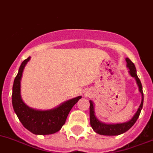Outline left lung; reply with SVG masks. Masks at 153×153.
Here are the masks:
<instances>
[{"instance_id": "1", "label": "left lung", "mask_w": 153, "mask_h": 153, "mask_svg": "<svg viewBox=\"0 0 153 153\" xmlns=\"http://www.w3.org/2000/svg\"><path fill=\"white\" fill-rule=\"evenodd\" d=\"M126 62H127V66L129 69V74L132 77L135 78L136 79L137 84L139 86V91L142 94V102H141L140 106H139V109L135 113V114L133 116L130 121L125 122V123L121 124H104L100 122L94 115V105H93V102L91 100H90V121H91V125L92 128L96 131L97 134L103 135H121L122 133L127 131L128 130L131 128L132 127L134 124L135 123V121H137L138 117H139V114L141 113V111L142 109V106H143V91H142V86L141 83L140 79L138 77L136 74V69L132 62H131L128 58H126Z\"/></svg>"}]
</instances>
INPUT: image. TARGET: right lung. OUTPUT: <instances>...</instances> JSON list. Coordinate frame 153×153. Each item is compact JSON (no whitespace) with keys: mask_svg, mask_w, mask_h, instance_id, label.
<instances>
[{"mask_svg":"<svg viewBox=\"0 0 153 153\" xmlns=\"http://www.w3.org/2000/svg\"><path fill=\"white\" fill-rule=\"evenodd\" d=\"M30 57L21 64L18 73L14 80L12 89V105L18 119L28 131L36 135H49L57 132L65 124L70 110L81 98L77 97L62 103L56 108L49 111H38L30 108L21 97V79L26 63Z\"/></svg>","mask_w":153,"mask_h":153,"instance_id":"1","label":"right lung"}]
</instances>
